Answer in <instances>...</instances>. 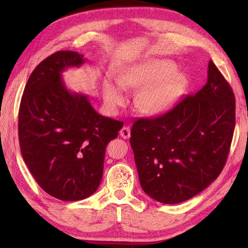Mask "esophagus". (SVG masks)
Returning <instances> with one entry per match:
<instances>
[{"instance_id":"1","label":"esophagus","mask_w":248,"mask_h":248,"mask_svg":"<svg viewBox=\"0 0 248 248\" xmlns=\"http://www.w3.org/2000/svg\"><path fill=\"white\" fill-rule=\"evenodd\" d=\"M119 133H120V136H121V138L127 140V139H129L130 136H131V130H130V128H129V127H124L123 129L120 130V132H119Z\"/></svg>"}]
</instances>
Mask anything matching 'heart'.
Segmentation results:
<instances>
[{
	"instance_id": "obj_1",
	"label": "heart",
	"mask_w": 248,
	"mask_h": 248,
	"mask_svg": "<svg viewBox=\"0 0 248 248\" xmlns=\"http://www.w3.org/2000/svg\"><path fill=\"white\" fill-rule=\"evenodd\" d=\"M175 69L170 61L149 60L121 73L118 85L125 91L140 89L135 104L141 113L161 115L175 105L186 87V78ZM103 93L105 102L112 108L124 101L120 89L109 82L104 84Z\"/></svg>"
}]
</instances>
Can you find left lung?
I'll return each instance as SVG.
<instances>
[{"label": "left lung", "instance_id": "1", "mask_svg": "<svg viewBox=\"0 0 248 248\" xmlns=\"http://www.w3.org/2000/svg\"><path fill=\"white\" fill-rule=\"evenodd\" d=\"M235 125V98L209 62L208 80L165 114L139 118L131 130L141 188L156 202L173 204L210 186L227 161Z\"/></svg>", "mask_w": 248, "mask_h": 248}]
</instances>
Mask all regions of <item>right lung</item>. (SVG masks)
Returning <instances> with one entry per match:
<instances>
[{
	"instance_id": "obj_1",
	"label": "right lung",
	"mask_w": 248,
	"mask_h": 248,
	"mask_svg": "<svg viewBox=\"0 0 248 248\" xmlns=\"http://www.w3.org/2000/svg\"><path fill=\"white\" fill-rule=\"evenodd\" d=\"M84 55L57 51L37 66L21 98V154L39 186L64 202L87 198L103 173L105 148L124 123L99 115L85 94L66 88L62 72Z\"/></svg>"
}]
</instances>
